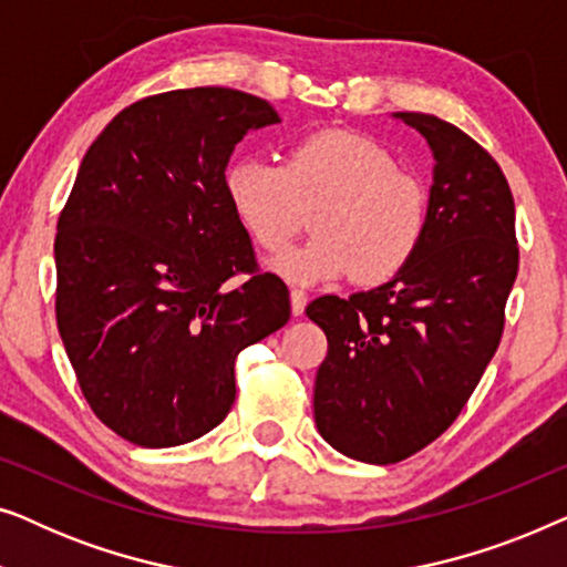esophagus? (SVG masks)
<instances>
[{
    "instance_id": "obj_1",
    "label": "esophagus",
    "mask_w": 567,
    "mask_h": 567,
    "mask_svg": "<svg viewBox=\"0 0 567 567\" xmlns=\"http://www.w3.org/2000/svg\"><path fill=\"white\" fill-rule=\"evenodd\" d=\"M305 307H307V291L291 289V312H293V317L305 315Z\"/></svg>"
}]
</instances>
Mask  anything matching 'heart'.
Masks as SVG:
<instances>
[{"label":"heart","mask_w":567,"mask_h":567,"mask_svg":"<svg viewBox=\"0 0 567 567\" xmlns=\"http://www.w3.org/2000/svg\"><path fill=\"white\" fill-rule=\"evenodd\" d=\"M231 214L260 250L284 252L312 208L317 235L274 262L293 284L353 276L390 281L410 266L429 229V190L374 138L324 128L289 144L281 165L239 157L224 173Z\"/></svg>","instance_id":"heart-1"}]
</instances>
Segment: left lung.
Masks as SVG:
<instances>
[{"label":"left lung","instance_id":"8db88e82","mask_svg":"<svg viewBox=\"0 0 567 567\" xmlns=\"http://www.w3.org/2000/svg\"><path fill=\"white\" fill-rule=\"evenodd\" d=\"M398 118L436 159L423 245L392 281L307 307L328 336L317 431L369 464L408 460L456 421L498 351L518 274L514 196L498 162L436 115Z\"/></svg>","mask_w":567,"mask_h":567}]
</instances>
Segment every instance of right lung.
I'll return each mask as SVG.
<instances>
[{
    "label": "right lung",
    "mask_w": 567,
    "mask_h": 567,
    "mask_svg": "<svg viewBox=\"0 0 567 567\" xmlns=\"http://www.w3.org/2000/svg\"><path fill=\"white\" fill-rule=\"evenodd\" d=\"M270 123L247 92L173 90L123 107L84 154L53 243L56 322L92 413L131 444L216 429L237 353L289 322V289L224 196L235 146Z\"/></svg>",
    "instance_id": "obj_1"
}]
</instances>
